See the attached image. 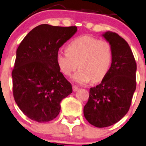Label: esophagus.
Here are the masks:
<instances>
[{
    "label": "esophagus",
    "instance_id": "1",
    "mask_svg": "<svg viewBox=\"0 0 146 146\" xmlns=\"http://www.w3.org/2000/svg\"><path fill=\"white\" fill-rule=\"evenodd\" d=\"M73 92H77L78 90V87L76 86H73Z\"/></svg>",
    "mask_w": 146,
    "mask_h": 146
}]
</instances>
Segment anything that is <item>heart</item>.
I'll use <instances>...</instances> for the list:
<instances>
[{
	"label": "heart",
	"mask_w": 146,
	"mask_h": 146,
	"mask_svg": "<svg viewBox=\"0 0 146 146\" xmlns=\"http://www.w3.org/2000/svg\"><path fill=\"white\" fill-rule=\"evenodd\" d=\"M67 52H58L56 61L60 70L65 76H72L77 84H85L92 80L99 82L106 76L111 62V49L106 41H99L92 36H78L69 43Z\"/></svg>",
	"instance_id": "b5f03b06"
}]
</instances>
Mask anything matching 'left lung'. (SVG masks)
<instances>
[{"instance_id": "left-lung-1", "label": "left lung", "mask_w": 146, "mask_h": 146, "mask_svg": "<svg viewBox=\"0 0 146 146\" xmlns=\"http://www.w3.org/2000/svg\"><path fill=\"white\" fill-rule=\"evenodd\" d=\"M102 36L111 47V67L101 84L90 88L84 108L86 120L96 127L111 126L124 117L136 88L137 65L127 42L112 32Z\"/></svg>"}]
</instances>
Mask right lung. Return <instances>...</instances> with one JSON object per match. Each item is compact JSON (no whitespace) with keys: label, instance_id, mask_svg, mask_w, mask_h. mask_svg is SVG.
<instances>
[{"label":"right lung","instance_id":"obj_1","mask_svg":"<svg viewBox=\"0 0 146 146\" xmlns=\"http://www.w3.org/2000/svg\"><path fill=\"white\" fill-rule=\"evenodd\" d=\"M76 32V27L41 24L20 43L12 71L13 93L18 107L29 119L52 120L59 114L61 101L73 92L56 56L60 47Z\"/></svg>","mask_w":146,"mask_h":146}]
</instances>
